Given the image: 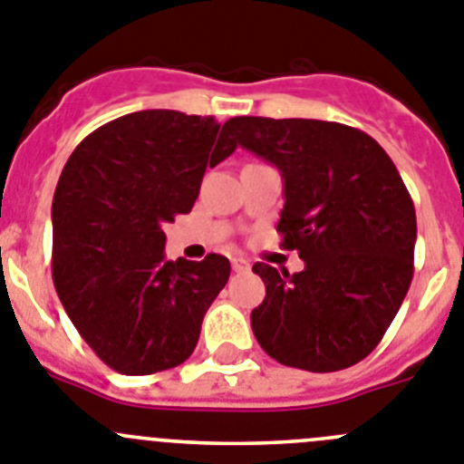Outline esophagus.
<instances>
[{
	"instance_id": "esophagus-1",
	"label": "esophagus",
	"mask_w": 464,
	"mask_h": 464,
	"mask_svg": "<svg viewBox=\"0 0 464 464\" xmlns=\"http://www.w3.org/2000/svg\"><path fill=\"white\" fill-rule=\"evenodd\" d=\"M231 266H233V270H236V273H247V270H249V261H245V258H240V256L233 258Z\"/></svg>"
}]
</instances>
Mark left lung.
<instances>
[{"mask_svg":"<svg viewBox=\"0 0 464 464\" xmlns=\"http://www.w3.org/2000/svg\"><path fill=\"white\" fill-rule=\"evenodd\" d=\"M224 140L275 164L277 231L304 270L254 263L266 298L252 312L263 352L282 365L335 372L374 352L414 277V201L386 150L321 120L233 118Z\"/></svg>","mask_w":464,"mask_h":464,"instance_id":"8db88e82","label":"left lung"}]
</instances>
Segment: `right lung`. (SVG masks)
Wrapping results in <instances>:
<instances>
[{"label": "right lung", "mask_w": 464, "mask_h": 464, "mask_svg": "<svg viewBox=\"0 0 464 464\" xmlns=\"http://www.w3.org/2000/svg\"><path fill=\"white\" fill-rule=\"evenodd\" d=\"M215 118L139 111L103 124L66 161L53 198V282L82 340L122 374L194 352L231 263L169 261L164 224L194 208L208 166L236 145Z\"/></svg>", "instance_id": "add662e5"}]
</instances>
